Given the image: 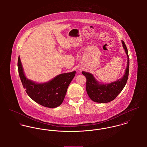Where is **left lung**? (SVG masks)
I'll list each match as a JSON object with an SVG mask.
<instances>
[{
	"label": "left lung",
	"mask_w": 147,
	"mask_h": 147,
	"mask_svg": "<svg viewBox=\"0 0 147 147\" xmlns=\"http://www.w3.org/2000/svg\"><path fill=\"white\" fill-rule=\"evenodd\" d=\"M123 47L127 57V65L123 77L110 83H101L97 81L93 74L83 71L86 78V90L89 98L95 102L107 103L114 100L124 88L127 82L129 72V60L125 43L122 40Z\"/></svg>",
	"instance_id": "left-lung-1"
}]
</instances>
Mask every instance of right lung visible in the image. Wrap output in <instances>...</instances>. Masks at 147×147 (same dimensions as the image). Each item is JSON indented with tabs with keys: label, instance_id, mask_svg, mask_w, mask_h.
Returning a JSON list of instances; mask_svg holds the SVG:
<instances>
[{
	"label": "right lung",
	"instance_id": "1",
	"mask_svg": "<svg viewBox=\"0 0 147 147\" xmlns=\"http://www.w3.org/2000/svg\"><path fill=\"white\" fill-rule=\"evenodd\" d=\"M18 67L21 83L28 95L38 104L50 108L62 104L68 85L76 74L75 71L61 74L47 82L38 83L26 78L20 56Z\"/></svg>",
	"mask_w": 147,
	"mask_h": 147
}]
</instances>
